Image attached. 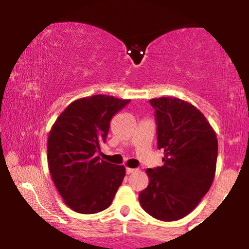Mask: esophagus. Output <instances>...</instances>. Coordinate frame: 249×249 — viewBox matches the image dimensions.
I'll use <instances>...</instances> for the list:
<instances>
[{
	"instance_id": "1",
	"label": "esophagus",
	"mask_w": 249,
	"mask_h": 249,
	"mask_svg": "<svg viewBox=\"0 0 249 249\" xmlns=\"http://www.w3.org/2000/svg\"><path fill=\"white\" fill-rule=\"evenodd\" d=\"M133 172H136V170H134V168L126 167V173H127V174H131V173H133Z\"/></svg>"
}]
</instances>
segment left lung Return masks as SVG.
I'll list each match as a JSON object with an SVG mask.
<instances>
[{
    "mask_svg": "<svg viewBox=\"0 0 249 249\" xmlns=\"http://www.w3.org/2000/svg\"><path fill=\"white\" fill-rule=\"evenodd\" d=\"M150 103L156 110L164 165L146 170L148 186L139 193V202L153 218L176 221L192 212L211 188L218 139L206 117L191 103L176 97Z\"/></svg>",
    "mask_w": 249,
    "mask_h": 249,
    "instance_id": "8db88e82",
    "label": "left lung"
}]
</instances>
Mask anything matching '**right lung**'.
Segmentation results:
<instances>
[{"instance_id":"1","label":"right lung","mask_w":249,"mask_h":249,"mask_svg":"<svg viewBox=\"0 0 249 249\" xmlns=\"http://www.w3.org/2000/svg\"><path fill=\"white\" fill-rule=\"evenodd\" d=\"M130 99L93 95L65 107L48 137V165L63 201L82 214L107 210L125 177V167L101 160L110 121Z\"/></svg>"}]
</instances>
